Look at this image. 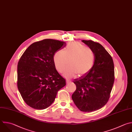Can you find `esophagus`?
I'll return each mask as SVG.
<instances>
[{"mask_svg":"<svg viewBox=\"0 0 132 132\" xmlns=\"http://www.w3.org/2000/svg\"><path fill=\"white\" fill-rule=\"evenodd\" d=\"M70 82H71L70 80H68V79H67V80H66V83H67V84L70 83Z\"/></svg>","mask_w":132,"mask_h":132,"instance_id":"esophagus-1","label":"esophagus"}]
</instances>
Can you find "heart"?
I'll use <instances>...</instances> for the list:
<instances>
[{
	"mask_svg": "<svg viewBox=\"0 0 132 132\" xmlns=\"http://www.w3.org/2000/svg\"><path fill=\"white\" fill-rule=\"evenodd\" d=\"M95 60V53L92 49L87 48L79 42H71L63 50L56 51L53 56V61L56 69L64 71L66 77L77 75L81 77L88 73L93 68Z\"/></svg>",
	"mask_w": 132,
	"mask_h": 132,
	"instance_id": "heart-1",
	"label": "heart"
}]
</instances>
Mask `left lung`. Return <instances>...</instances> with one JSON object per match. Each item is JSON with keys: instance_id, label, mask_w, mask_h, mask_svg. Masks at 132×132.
<instances>
[{"instance_id": "left-lung-1", "label": "left lung", "mask_w": 132, "mask_h": 132, "mask_svg": "<svg viewBox=\"0 0 132 132\" xmlns=\"http://www.w3.org/2000/svg\"><path fill=\"white\" fill-rule=\"evenodd\" d=\"M82 41L93 50L95 60L88 73L73 81L76 90L72 99L80 110L92 112L104 107L110 98L114 81V64L100 43L92 40Z\"/></svg>"}]
</instances>
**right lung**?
<instances>
[{"mask_svg":"<svg viewBox=\"0 0 132 132\" xmlns=\"http://www.w3.org/2000/svg\"><path fill=\"white\" fill-rule=\"evenodd\" d=\"M66 42L46 39L30 45L18 64L17 85L25 103L36 109H44L55 100L57 92L66 85L55 68L53 56Z\"/></svg>","mask_w":132,"mask_h":132,"instance_id":"1","label":"right lung"}]
</instances>
